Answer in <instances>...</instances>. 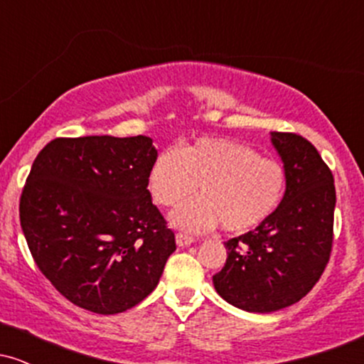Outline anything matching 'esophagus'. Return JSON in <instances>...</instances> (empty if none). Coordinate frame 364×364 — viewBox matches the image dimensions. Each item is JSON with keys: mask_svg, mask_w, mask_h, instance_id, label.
Wrapping results in <instances>:
<instances>
[{"mask_svg": "<svg viewBox=\"0 0 364 364\" xmlns=\"http://www.w3.org/2000/svg\"><path fill=\"white\" fill-rule=\"evenodd\" d=\"M176 243H178V246H188V245L195 243V237L190 236V235H186V232H178V235H176Z\"/></svg>", "mask_w": 364, "mask_h": 364, "instance_id": "1", "label": "esophagus"}]
</instances>
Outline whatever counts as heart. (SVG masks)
I'll return each mask as SVG.
<instances>
[{
    "label": "heart",
    "instance_id": "obj_1",
    "mask_svg": "<svg viewBox=\"0 0 364 364\" xmlns=\"http://www.w3.org/2000/svg\"><path fill=\"white\" fill-rule=\"evenodd\" d=\"M196 186L202 196L176 208L171 223L191 232L220 224L224 231L245 235L265 224L281 205L286 171L248 145L208 136L179 152L162 150L154 159L147 188L157 205H178Z\"/></svg>",
    "mask_w": 364,
    "mask_h": 364
}]
</instances>
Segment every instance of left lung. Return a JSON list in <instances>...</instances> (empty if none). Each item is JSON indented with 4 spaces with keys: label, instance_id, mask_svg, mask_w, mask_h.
I'll list each match as a JSON object with an SVG mask.
<instances>
[{
    "label": "left lung",
    "instance_id": "obj_1",
    "mask_svg": "<svg viewBox=\"0 0 364 364\" xmlns=\"http://www.w3.org/2000/svg\"><path fill=\"white\" fill-rule=\"evenodd\" d=\"M286 171V193L275 214L224 243L228 258L214 287L232 306L270 313L298 303L330 260L336 186L318 150L298 133L274 132Z\"/></svg>",
    "mask_w": 364,
    "mask_h": 364
}]
</instances>
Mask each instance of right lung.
Here are the masks:
<instances>
[{
	"instance_id": "right-lung-1",
	"label": "right lung",
	"mask_w": 364,
	"mask_h": 364,
	"mask_svg": "<svg viewBox=\"0 0 364 364\" xmlns=\"http://www.w3.org/2000/svg\"><path fill=\"white\" fill-rule=\"evenodd\" d=\"M152 139H54L20 196L36 265L68 301L99 315L127 311L156 289L176 250L147 190Z\"/></svg>"
}]
</instances>
